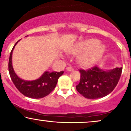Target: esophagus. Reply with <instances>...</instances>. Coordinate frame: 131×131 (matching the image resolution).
Wrapping results in <instances>:
<instances>
[{"label": "esophagus", "instance_id": "1", "mask_svg": "<svg viewBox=\"0 0 131 131\" xmlns=\"http://www.w3.org/2000/svg\"><path fill=\"white\" fill-rule=\"evenodd\" d=\"M67 70L68 71L71 72V71H73L74 70V69H73V68H71V67H67Z\"/></svg>", "mask_w": 131, "mask_h": 131}]
</instances>
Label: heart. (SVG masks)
<instances>
[{
  "instance_id": "obj_1",
  "label": "heart",
  "mask_w": 131,
  "mask_h": 131,
  "mask_svg": "<svg viewBox=\"0 0 131 131\" xmlns=\"http://www.w3.org/2000/svg\"><path fill=\"white\" fill-rule=\"evenodd\" d=\"M105 52V47L95 39L84 40L76 43L69 50L70 53L79 55L78 62L82 67H88L94 64L102 58Z\"/></svg>"
}]
</instances>
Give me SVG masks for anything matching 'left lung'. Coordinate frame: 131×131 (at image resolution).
Segmentation results:
<instances>
[{
  "instance_id": "1",
  "label": "left lung",
  "mask_w": 131,
  "mask_h": 131,
  "mask_svg": "<svg viewBox=\"0 0 131 131\" xmlns=\"http://www.w3.org/2000/svg\"><path fill=\"white\" fill-rule=\"evenodd\" d=\"M123 67L105 70L94 67L88 71L79 70L81 79L76 90L85 98L97 99L105 97L116 86Z\"/></svg>"
}]
</instances>
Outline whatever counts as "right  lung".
<instances>
[{
	"instance_id": "add662e5",
	"label": "right lung",
	"mask_w": 131,
	"mask_h": 131,
	"mask_svg": "<svg viewBox=\"0 0 131 131\" xmlns=\"http://www.w3.org/2000/svg\"><path fill=\"white\" fill-rule=\"evenodd\" d=\"M19 40L13 46L9 58L8 71L10 78L17 89L25 96L31 99L43 98L48 95L56 87L58 78L63 74V71L60 72L45 71L38 79L32 81L25 80L19 78L15 72L12 65L13 51Z\"/></svg>"
}]
</instances>
